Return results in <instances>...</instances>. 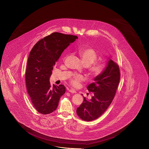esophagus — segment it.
<instances>
[{
    "label": "esophagus",
    "instance_id": "obj_1",
    "mask_svg": "<svg viewBox=\"0 0 149 149\" xmlns=\"http://www.w3.org/2000/svg\"><path fill=\"white\" fill-rule=\"evenodd\" d=\"M68 91H69V92H70V93H77V92L74 90H73V89L68 90Z\"/></svg>",
    "mask_w": 149,
    "mask_h": 149
}]
</instances>
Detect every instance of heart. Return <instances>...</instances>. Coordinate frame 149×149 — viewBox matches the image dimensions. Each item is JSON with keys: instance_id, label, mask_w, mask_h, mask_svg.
Wrapping results in <instances>:
<instances>
[{"instance_id": "1", "label": "heart", "mask_w": 149, "mask_h": 149, "mask_svg": "<svg viewBox=\"0 0 149 149\" xmlns=\"http://www.w3.org/2000/svg\"><path fill=\"white\" fill-rule=\"evenodd\" d=\"M79 54L82 64L86 67L90 65L89 70L93 76H97L102 72L103 65L100 63H93L97 59V54L95 50L89 47L81 48L79 50ZM84 80V77L80 75H75L70 79V82L72 86L77 87Z\"/></svg>"}]
</instances>
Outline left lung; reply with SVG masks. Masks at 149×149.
Masks as SVG:
<instances>
[{"label":"left lung","instance_id":"obj_1","mask_svg":"<svg viewBox=\"0 0 149 149\" xmlns=\"http://www.w3.org/2000/svg\"><path fill=\"white\" fill-rule=\"evenodd\" d=\"M120 79L119 67L110 58L103 71L94 79L95 82L87 87L93 92L91 99L84 97V102L77 109L82 120L91 121L100 117L108 108L115 97Z\"/></svg>","mask_w":149,"mask_h":149}]
</instances>
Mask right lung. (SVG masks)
<instances>
[{"instance_id":"obj_1","label":"right lung","mask_w":149,"mask_h":149,"mask_svg":"<svg viewBox=\"0 0 149 149\" xmlns=\"http://www.w3.org/2000/svg\"><path fill=\"white\" fill-rule=\"evenodd\" d=\"M77 39L75 36L54 32L39 41L30 52L26 72V87L32 103L39 113H52L65 93L63 85L50 84V77L63 51Z\"/></svg>"}]
</instances>
